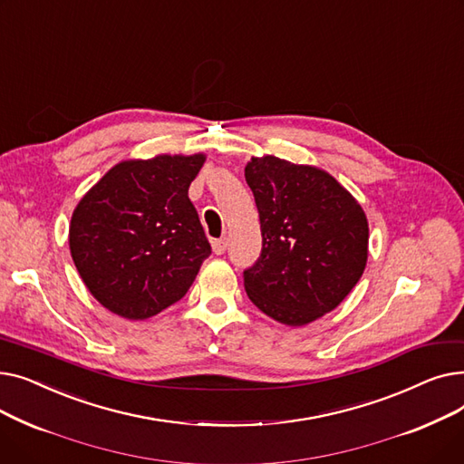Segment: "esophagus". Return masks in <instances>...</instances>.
Wrapping results in <instances>:
<instances>
[{
    "instance_id": "obj_1",
    "label": "esophagus",
    "mask_w": 464,
    "mask_h": 464,
    "mask_svg": "<svg viewBox=\"0 0 464 464\" xmlns=\"http://www.w3.org/2000/svg\"><path fill=\"white\" fill-rule=\"evenodd\" d=\"M227 250V240L226 238H216L212 240V252L216 256H222Z\"/></svg>"
}]
</instances>
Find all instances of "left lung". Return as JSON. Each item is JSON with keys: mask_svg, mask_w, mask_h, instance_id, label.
<instances>
[{"mask_svg": "<svg viewBox=\"0 0 464 464\" xmlns=\"http://www.w3.org/2000/svg\"><path fill=\"white\" fill-rule=\"evenodd\" d=\"M245 177L263 237L259 259L245 271L250 301L289 327L320 320L348 297L367 266V214L320 167L263 156L246 163Z\"/></svg>", "mask_w": 464, "mask_h": 464, "instance_id": "8db88e82", "label": "left lung"}]
</instances>
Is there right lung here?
<instances>
[{"label":"right lung","instance_id":"right-lung-1","mask_svg":"<svg viewBox=\"0 0 464 464\" xmlns=\"http://www.w3.org/2000/svg\"><path fill=\"white\" fill-rule=\"evenodd\" d=\"M207 156L126 160L72 210L69 250L90 294L126 320H146L180 301L210 245L188 189Z\"/></svg>","mask_w":464,"mask_h":464}]
</instances>
